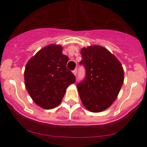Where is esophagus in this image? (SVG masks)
Instances as JSON below:
<instances>
[{"label": "esophagus", "instance_id": "esophagus-1", "mask_svg": "<svg viewBox=\"0 0 147 147\" xmlns=\"http://www.w3.org/2000/svg\"><path fill=\"white\" fill-rule=\"evenodd\" d=\"M73 74H74L75 76H76V74H77V70H76V69L74 70V71H73Z\"/></svg>", "mask_w": 147, "mask_h": 147}]
</instances>
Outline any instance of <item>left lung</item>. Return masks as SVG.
<instances>
[{
    "label": "left lung",
    "instance_id": "8db88e82",
    "mask_svg": "<svg viewBox=\"0 0 147 147\" xmlns=\"http://www.w3.org/2000/svg\"><path fill=\"white\" fill-rule=\"evenodd\" d=\"M80 65L85 76L77 83L82 102L93 113L108 108L117 98L124 82V70L115 56L105 48L93 45L81 50Z\"/></svg>",
    "mask_w": 147,
    "mask_h": 147
}]
</instances>
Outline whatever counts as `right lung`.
<instances>
[{
	"label": "right lung",
	"mask_w": 147,
	"mask_h": 147,
	"mask_svg": "<svg viewBox=\"0 0 147 147\" xmlns=\"http://www.w3.org/2000/svg\"><path fill=\"white\" fill-rule=\"evenodd\" d=\"M68 57L61 45H49L29 59L25 68L26 88L40 107L51 109L60 104L66 89L76 77L66 67Z\"/></svg>",
	"instance_id": "obj_1"
}]
</instances>
